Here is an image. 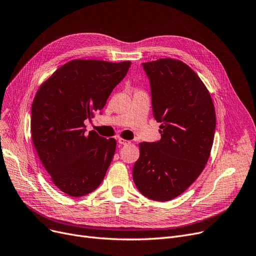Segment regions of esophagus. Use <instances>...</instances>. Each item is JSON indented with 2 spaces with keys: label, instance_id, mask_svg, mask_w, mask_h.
<instances>
[{
  "label": "esophagus",
  "instance_id": "esophagus-1",
  "mask_svg": "<svg viewBox=\"0 0 256 256\" xmlns=\"http://www.w3.org/2000/svg\"><path fill=\"white\" fill-rule=\"evenodd\" d=\"M118 142H119L120 144H122V146H126V144H130V143L128 140L122 139V138H119V139H118Z\"/></svg>",
  "mask_w": 256,
  "mask_h": 256
}]
</instances>
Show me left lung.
Returning a JSON list of instances; mask_svg holds the SVG:
<instances>
[{
  "instance_id": "left-lung-1",
  "label": "left lung",
  "mask_w": 256,
  "mask_h": 256,
  "mask_svg": "<svg viewBox=\"0 0 256 256\" xmlns=\"http://www.w3.org/2000/svg\"><path fill=\"white\" fill-rule=\"evenodd\" d=\"M142 64L161 139L139 144L132 179L143 196L165 202L184 192L205 168L216 110L204 82L185 62L168 58Z\"/></svg>"
}]
</instances>
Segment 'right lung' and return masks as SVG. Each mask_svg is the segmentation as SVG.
<instances>
[{
	"label": "right lung",
	"mask_w": 256,
	"mask_h": 256,
	"mask_svg": "<svg viewBox=\"0 0 256 256\" xmlns=\"http://www.w3.org/2000/svg\"><path fill=\"white\" fill-rule=\"evenodd\" d=\"M130 66L73 60L38 88L31 106L32 142L51 181L64 194L86 196L102 182L116 140L86 132L84 122L104 108Z\"/></svg>",
	"instance_id": "obj_1"
}]
</instances>
